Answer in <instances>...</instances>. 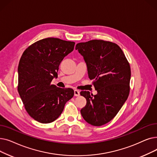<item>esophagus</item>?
<instances>
[{
	"instance_id": "1",
	"label": "esophagus",
	"mask_w": 157,
	"mask_h": 157,
	"mask_svg": "<svg viewBox=\"0 0 157 157\" xmlns=\"http://www.w3.org/2000/svg\"><path fill=\"white\" fill-rule=\"evenodd\" d=\"M79 95H80L79 91H78L77 90H74V96L78 97V96H79Z\"/></svg>"
}]
</instances>
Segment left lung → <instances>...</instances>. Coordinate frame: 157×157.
Here are the masks:
<instances>
[{"mask_svg": "<svg viewBox=\"0 0 157 157\" xmlns=\"http://www.w3.org/2000/svg\"><path fill=\"white\" fill-rule=\"evenodd\" d=\"M76 49L83 56L88 77L94 79L97 92L95 95L81 92L86 99L81 114L89 124L103 125L116 116L128 97L130 65L121 49L109 41L95 39L79 43Z\"/></svg>", "mask_w": 157, "mask_h": 157, "instance_id": "8db88e82", "label": "left lung"}]
</instances>
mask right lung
<instances>
[{
    "label": "right lung",
    "mask_w": 157,
    "mask_h": 157,
    "mask_svg": "<svg viewBox=\"0 0 157 157\" xmlns=\"http://www.w3.org/2000/svg\"><path fill=\"white\" fill-rule=\"evenodd\" d=\"M75 43L48 37L28 47L20 59L18 91L30 116L42 123H51L59 117L65 104L74 96L71 88L52 85L57 78L63 58L74 49Z\"/></svg>",
    "instance_id": "right-lung-1"
}]
</instances>
